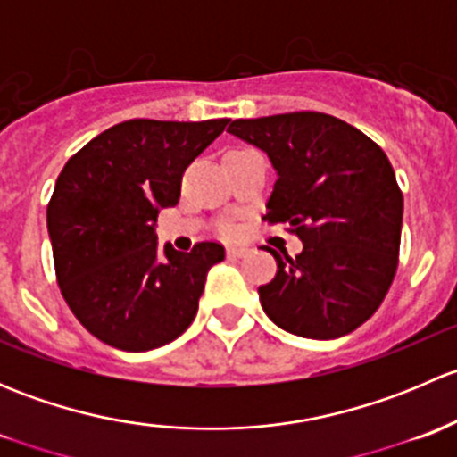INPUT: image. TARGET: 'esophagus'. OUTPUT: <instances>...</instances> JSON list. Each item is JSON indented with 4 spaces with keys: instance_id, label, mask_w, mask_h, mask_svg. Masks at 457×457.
<instances>
[{
    "instance_id": "1",
    "label": "esophagus",
    "mask_w": 457,
    "mask_h": 457,
    "mask_svg": "<svg viewBox=\"0 0 457 457\" xmlns=\"http://www.w3.org/2000/svg\"><path fill=\"white\" fill-rule=\"evenodd\" d=\"M245 254H247L245 247H228V256L229 258H241V256H245Z\"/></svg>"
}]
</instances>
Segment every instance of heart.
Here are the masks:
<instances>
[{"instance_id":"obj_1","label":"heart","mask_w":457,"mask_h":457,"mask_svg":"<svg viewBox=\"0 0 457 457\" xmlns=\"http://www.w3.org/2000/svg\"><path fill=\"white\" fill-rule=\"evenodd\" d=\"M223 232H225V234H234V225H232V223H225V225H223Z\"/></svg>"}]
</instances>
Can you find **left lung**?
<instances>
[{
  "label": "left lung",
  "instance_id": "left-lung-1",
  "mask_svg": "<svg viewBox=\"0 0 457 457\" xmlns=\"http://www.w3.org/2000/svg\"><path fill=\"white\" fill-rule=\"evenodd\" d=\"M229 135L276 170L270 223L303 241L296 258L270 250L276 276L258 287L271 322L301 338L331 340L380 307L398 267L403 192L385 152L358 128L322 112L237 119Z\"/></svg>",
  "mask_w": 457,
  "mask_h": 457
}]
</instances>
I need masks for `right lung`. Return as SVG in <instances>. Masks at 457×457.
I'll use <instances>...</instances> for the list:
<instances>
[{
	"instance_id": "add662e5",
	"label": "right lung",
	"mask_w": 457,
	"mask_h": 457,
	"mask_svg": "<svg viewBox=\"0 0 457 457\" xmlns=\"http://www.w3.org/2000/svg\"><path fill=\"white\" fill-rule=\"evenodd\" d=\"M229 119H130L68 159L48 203L54 271L77 320L121 352H150L195 320L219 243L159 247L156 216L181 196L187 165Z\"/></svg>"
}]
</instances>
